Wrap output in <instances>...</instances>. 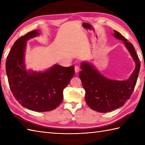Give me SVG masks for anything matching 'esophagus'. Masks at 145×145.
Returning a JSON list of instances; mask_svg holds the SVG:
<instances>
[{
  "label": "esophagus",
  "mask_w": 145,
  "mask_h": 145,
  "mask_svg": "<svg viewBox=\"0 0 145 145\" xmlns=\"http://www.w3.org/2000/svg\"><path fill=\"white\" fill-rule=\"evenodd\" d=\"M79 71H80V67H79V66L75 65V72L76 73H77V72H79Z\"/></svg>",
  "instance_id": "obj_1"
}]
</instances>
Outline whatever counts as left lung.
<instances>
[{"mask_svg": "<svg viewBox=\"0 0 145 145\" xmlns=\"http://www.w3.org/2000/svg\"><path fill=\"white\" fill-rule=\"evenodd\" d=\"M114 37L123 41L135 63V69L130 78L125 80H115L103 76L90 62L83 61L82 70L79 73L83 87L85 90V101L91 109L106 113L124 105L134 90L140 70V62L133 45L116 30Z\"/></svg>", "mask_w": 145, "mask_h": 145, "instance_id": "left-lung-1", "label": "left lung"}]
</instances>
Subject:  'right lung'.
Wrapping results in <instances>:
<instances>
[{"instance_id":"1","label":"right lung","mask_w":145,"mask_h":145,"mask_svg":"<svg viewBox=\"0 0 145 145\" xmlns=\"http://www.w3.org/2000/svg\"><path fill=\"white\" fill-rule=\"evenodd\" d=\"M38 30L27 33L15 42L5 63L8 84L17 101L26 108L48 112L63 101V89L75 74L74 67L55 64L44 72L27 70L25 52L28 40L39 36Z\"/></svg>"}]
</instances>
